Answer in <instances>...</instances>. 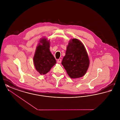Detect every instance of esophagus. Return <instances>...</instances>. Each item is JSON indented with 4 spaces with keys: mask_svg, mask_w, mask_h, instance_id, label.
Returning <instances> with one entry per match:
<instances>
[{
    "mask_svg": "<svg viewBox=\"0 0 120 120\" xmlns=\"http://www.w3.org/2000/svg\"><path fill=\"white\" fill-rule=\"evenodd\" d=\"M57 62L58 63H61V59H58L57 60Z\"/></svg>",
    "mask_w": 120,
    "mask_h": 120,
    "instance_id": "1",
    "label": "esophagus"
}]
</instances>
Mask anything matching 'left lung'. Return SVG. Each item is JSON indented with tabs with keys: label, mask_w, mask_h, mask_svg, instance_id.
Masks as SVG:
<instances>
[{
	"label": "left lung",
	"mask_w": 120,
	"mask_h": 120,
	"mask_svg": "<svg viewBox=\"0 0 120 120\" xmlns=\"http://www.w3.org/2000/svg\"><path fill=\"white\" fill-rule=\"evenodd\" d=\"M62 64L71 78H80L86 74L90 61L86 49L80 40L73 39L70 41Z\"/></svg>",
	"instance_id": "obj_1"
}]
</instances>
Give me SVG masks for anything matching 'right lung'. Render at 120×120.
Here are the masks:
<instances>
[{
  "instance_id": "add662e5",
  "label": "right lung",
  "mask_w": 120,
  "mask_h": 120,
  "mask_svg": "<svg viewBox=\"0 0 120 120\" xmlns=\"http://www.w3.org/2000/svg\"><path fill=\"white\" fill-rule=\"evenodd\" d=\"M41 43L42 44H40ZM49 41L45 38L41 40L33 58L34 67L41 75L47 73L55 64L56 61L49 50Z\"/></svg>"
}]
</instances>
